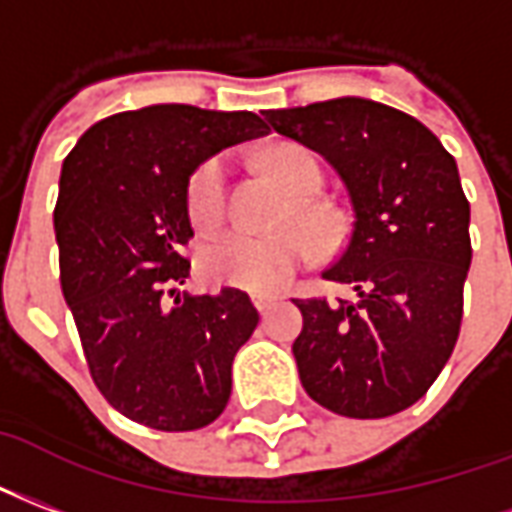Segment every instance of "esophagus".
<instances>
[{"mask_svg": "<svg viewBox=\"0 0 512 512\" xmlns=\"http://www.w3.org/2000/svg\"><path fill=\"white\" fill-rule=\"evenodd\" d=\"M253 305H256V311L264 316V313L272 308V297H253Z\"/></svg>", "mask_w": 512, "mask_h": 512, "instance_id": "obj_1", "label": "esophagus"}]
</instances>
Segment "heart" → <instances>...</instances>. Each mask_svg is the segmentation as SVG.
<instances>
[{"mask_svg": "<svg viewBox=\"0 0 512 512\" xmlns=\"http://www.w3.org/2000/svg\"><path fill=\"white\" fill-rule=\"evenodd\" d=\"M267 169L275 174L283 188L292 193L294 215L316 240H327L333 234L330 212L313 204L322 190L324 174L319 160L305 149L281 147L267 155ZM229 199V160L223 155L204 160L188 185V212L196 226L212 229L226 215ZM311 256L308 242L294 231L286 234H256V231L231 229L212 237L199 253L201 278L210 283L234 286L242 292L272 294L292 281L294 272Z\"/></svg>", "mask_w": 512, "mask_h": 512, "instance_id": "heart-1", "label": "heart"}]
</instances>
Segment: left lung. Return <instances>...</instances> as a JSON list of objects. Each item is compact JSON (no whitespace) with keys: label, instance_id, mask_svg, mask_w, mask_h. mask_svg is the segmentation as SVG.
<instances>
[{"label":"left lung","instance_id":"left-lung-1","mask_svg":"<svg viewBox=\"0 0 512 512\" xmlns=\"http://www.w3.org/2000/svg\"><path fill=\"white\" fill-rule=\"evenodd\" d=\"M261 114L338 171L354 212L349 242L322 275L357 297L294 300L302 387L343 417L404 412L428 393L461 330L472 242L455 158L423 122L376 100Z\"/></svg>","mask_w":512,"mask_h":512}]
</instances>
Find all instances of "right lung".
Masks as SVG:
<instances>
[{
    "mask_svg": "<svg viewBox=\"0 0 512 512\" xmlns=\"http://www.w3.org/2000/svg\"><path fill=\"white\" fill-rule=\"evenodd\" d=\"M253 111L185 103L95 122L62 163L59 281L108 404L155 431H196L231 395L259 313L240 289L179 294L190 275L188 185L220 149L267 136Z\"/></svg>",
    "mask_w": 512,
    "mask_h": 512,
    "instance_id": "right-lung-1",
    "label": "right lung"
}]
</instances>
